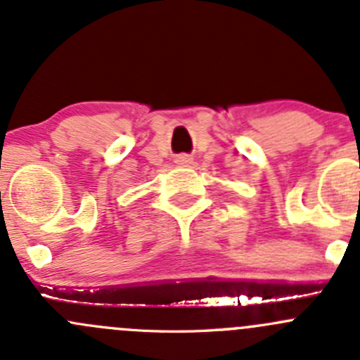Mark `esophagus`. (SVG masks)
I'll return each instance as SVG.
<instances>
[{
	"label": "esophagus",
	"instance_id": "1",
	"mask_svg": "<svg viewBox=\"0 0 360 360\" xmlns=\"http://www.w3.org/2000/svg\"><path fill=\"white\" fill-rule=\"evenodd\" d=\"M191 162H193V158L188 157V155H179V157H176V163H179V165H190Z\"/></svg>",
	"mask_w": 360,
	"mask_h": 360
}]
</instances>
